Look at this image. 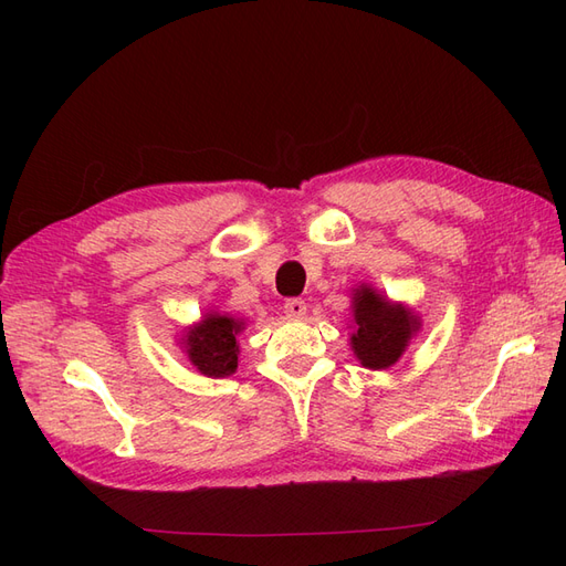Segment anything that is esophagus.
Here are the masks:
<instances>
[{
  "mask_svg": "<svg viewBox=\"0 0 566 566\" xmlns=\"http://www.w3.org/2000/svg\"><path fill=\"white\" fill-rule=\"evenodd\" d=\"M283 312H285L287 316H293V318H302V316L306 314V302H304V300H297V297L285 300Z\"/></svg>",
  "mask_w": 566,
  "mask_h": 566,
  "instance_id": "esophagus-1",
  "label": "esophagus"
}]
</instances>
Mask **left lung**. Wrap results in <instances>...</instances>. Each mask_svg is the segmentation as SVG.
Here are the masks:
<instances>
[{
	"mask_svg": "<svg viewBox=\"0 0 566 566\" xmlns=\"http://www.w3.org/2000/svg\"><path fill=\"white\" fill-rule=\"evenodd\" d=\"M356 333L352 347L366 368L380 370L399 361L410 335L418 331V321L403 306L387 302L373 287L361 285L354 295Z\"/></svg>",
	"mask_w": 566,
	"mask_h": 566,
	"instance_id": "obj_1",
	"label": "left lung"
}]
</instances>
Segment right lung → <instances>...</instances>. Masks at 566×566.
Listing matches in <instances>:
<instances>
[{
	"mask_svg": "<svg viewBox=\"0 0 566 566\" xmlns=\"http://www.w3.org/2000/svg\"><path fill=\"white\" fill-rule=\"evenodd\" d=\"M243 331V321L210 314L186 335V352L191 364L208 378H224L238 368L235 335Z\"/></svg>",
	"mask_w": 566,
	"mask_h": 566,
	"instance_id": "right-lung-1",
	"label": "right lung"
}]
</instances>
